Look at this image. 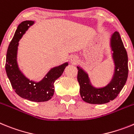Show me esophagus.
<instances>
[{"label": "esophagus", "mask_w": 134, "mask_h": 134, "mask_svg": "<svg viewBox=\"0 0 134 134\" xmlns=\"http://www.w3.org/2000/svg\"><path fill=\"white\" fill-rule=\"evenodd\" d=\"M71 62L73 64H75L77 62V60H78V57H77L76 55H73L70 58Z\"/></svg>", "instance_id": "obj_1"}]
</instances>
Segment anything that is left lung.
Returning <instances> with one entry per match:
<instances>
[{
  "label": "left lung",
  "instance_id": "left-lung-1",
  "mask_svg": "<svg viewBox=\"0 0 134 134\" xmlns=\"http://www.w3.org/2000/svg\"><path fill=\"white\" fill-rule=\"evenodd\" d=\"M111 47L115 70L110 83L102 88H96L90 84L88 75L80 67L78 69L77 81L80 86V95L83 101L90 104H101L113 100L119 94L128 76V58L120 35L115 32L111 37Z\"/></svg>",
  "mask_w": 134,
  "mask_h": 134
}]
</instances>
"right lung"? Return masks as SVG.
<instances>
[{
	"mask_svg": "<svg viewBox=\"0 0 134 134\" xmlns=\"http://www.w3.org/2000/svg\"><path fill=\"white\" fill-rule=\"evenodd\" d=\"M33 21H25L17 27L15 33L8 47L6 58L5 69L13 88L19 96L34 102L48 101L54 94V83L62 75L68 63L63 64L53 68L44 78L40 82L30 81L19 71L17 63V51L18 42Z\"/></svg>",
	"mask_w": 134,
	"mask_h": 134,
	"instance_id": "obj_1",
	"label": "right lung"
}]
</instances>
